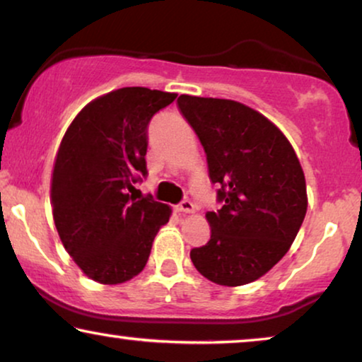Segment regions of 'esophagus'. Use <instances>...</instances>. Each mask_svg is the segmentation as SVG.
Returning <instances> with one entry per match:
<instances>
[{
	"mask_svg": "<svg viewBox=\"0 0 362 362\" xmlns=\"http://www.w3.org/2000/svg\"><path fill=\"white\" fill-rule=\"evenodd\" d=\"M175 210L178 211V214H194L195 205L192 204L190 200H184V202H182V204H178L175 206Z\"/></svg>",
	"mask_w": 362,
	"mask_h": 362,
	"instance_id": "1",
	"label": "esophagus"
}]
</instances>
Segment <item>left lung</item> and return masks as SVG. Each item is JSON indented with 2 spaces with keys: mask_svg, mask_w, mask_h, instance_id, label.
<instances>
[{
  "mask_svg": "<svg viewBox=\"0 0 362 362\" xmlns=\"http://www.w3.org/2000/svg\"><path fill=\"white\" fill-rule=\"evenodd\" d=\"M177 105L204 146L223 204L205 215L210 240L190 258L216 285H248L295 242L308 209L305 172L285 134L258 110L189 94Z\"/></svg>",
  "mask_w": 362,
  "mask_h": 362,
  "instance_id": "left-lung-1",
  "label": "left lung"
}]
</instances>
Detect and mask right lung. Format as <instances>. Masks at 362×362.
Returning a JSON list of instances; mask_svg holds the SVG:
<instances>
[{
  "label": "right lung",
  "instance_id": "1",
  "mask_svg": "<svg viewBox=\"0 0 362 362\" xmlns=\"http://www.w3.org/2000/svg\"><path fill=\"white\" fill-rule=\"evenodd\" d=\"M175 93L122 88L81 109L57 148L51 175L52 218L62 247L86 276L125 283L146 268L172 209L131 195L147 173V125Z\"/></svg>",
  "mask_w": 362,
  "mask_h": 362
}]
</instances>
